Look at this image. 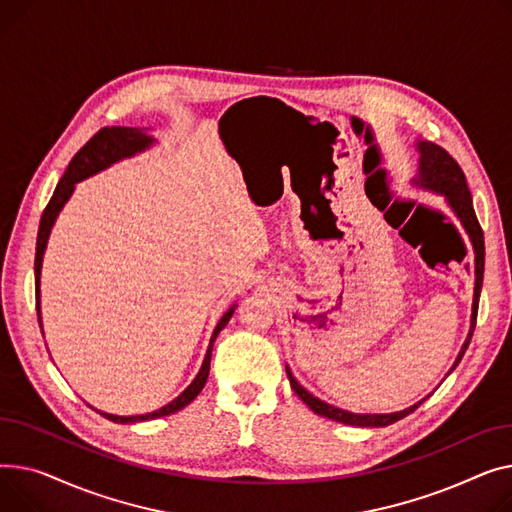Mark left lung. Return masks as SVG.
<instances>
[{"mask_svg":"<svg viewBox=\"0 0 512 512\" xmlns=\"http://www.w3.org/2000/svg\"><path fill=\"white\" fill-rule=\"evenodd\" d=\"M415 150H417V171L415 177L411 179V186L417 190H426L430 194L442 196L446 206L453 210V215L459 219V223L463 225L471 248H473V256H475V287H473V304H471V322H469V333L467 339L455 359L453 368L448 370V374L453 372L459 362L463 359L469 341L473 337L475 330V320H477V304H479V293H482V281H484V233L482 227L477 223L475 210H473V200L465 182V175L461 171V167L457 165V161L450 157L444 148H440L434 142H426V140H415ZM287 378L291 388L295 390V395L302 399L314 413L333 419V422L339 424H347V426H357V428H384L399 422L405 415L413 413L419 405H422L428 397H424L422 401L413 403L411 407L403 409V411H395V413H351L345 409H339L335 405H328L326 401L314 397L310 390H306L302 384L295 380V376L291 374L289 366H285ZM446 374V376H448ZM444 376V378H446Z\"/></svg>","mask_w":512,"mask_h":512,"instance_id":"left-lung-1","label":"left lung"}]
</instances>
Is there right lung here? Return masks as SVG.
<instances>
[{
	"label": "right lung",
	"instance_id": "obj_1",
	"mask_svg": "<svg viewBox=\"0 0 512 512\" xmlns=\"http://www.w3.org/2000/svg\"><path fill=\"white\" fill-rule=\"evenodd\" d=\"M157 144V138L148 132V128H124V126H113V128H103L101 132H97L93 138H90L78 153L74 155V159L70 161L64 177L59 179V184L47 204V208L43 210L41 217V225H39V235H37V254H35V289H37V314H39V324L43 330V316H41V268H43V256L47 250V242L51 229L62 213L66 202L72 198L76 184L84 182V179L93 177L105 169H109L111 165L124 161V159H132L144 150L153 148ZM237 304H233L217 322L213 335H210V343L206 349V355L202 359V366L196 374V378L188 384V388L184 390L182 395H177L171 403L163 405L161 409H155L150 413H142V415H113V413H105L95 409L97 413H101L103 417H107L109 422L115 424H138V422H148V419H157V417H165L171 415L179 409H184L186 405H190L198 395L200 390L206 384L208 372H210V355H213V345L219 337L221 330L227 326V322L231 320L233 312H235Z\"/></svg>",
	"mask_w": 512,
	"mask_h": 512
}]
</instances>
